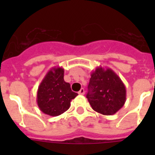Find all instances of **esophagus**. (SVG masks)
Listing matches in <instances>:
<instances>
[{
  "mask_svg": "<svg viewBox=\"0 0 155 155\" xmlns=\"http://www.w3.org/2000/svg\"><path fill=\"white\" fill-rule=\"evenodd\" d=\"M78 93H79L80 95H84V93H85L84 89V88H81V89L79 91V92H78Z\"/></svg>",
  "mask_w": 155,
  "mask_h": 155,
  "instance_id": "1",
  "label": "esophagus"
}]
</instances>
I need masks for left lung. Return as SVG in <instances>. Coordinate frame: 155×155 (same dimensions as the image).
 <instances>
[{"label": "left lung", "instance_id": "1", "mask_svg": "<svg viewBox=\"0 0 155 155\" xmlns=\"http://www.w3.org/2000/svg\"><path fill=\"white\" fill-rule=\"evenodd\" d=\"M87 101L93 110L103 115H113L126 101V89L120 78L110 68L98 67L91 74Z\"/></svg>", "mask_w": 155, "mask_h": 155}]
</instances>
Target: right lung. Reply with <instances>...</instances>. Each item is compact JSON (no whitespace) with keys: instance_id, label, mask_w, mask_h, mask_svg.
I'll return each mask as SVG.
<instances>
[{"instance_id":"add662e5","label":"right lung","mask_w":155,"mask_h":155,"mask_svg":"<svg viewBox=\"0 0 155 155\" xmlns=\"http://www.w3.org/2000/svg\"><path fill=\"white\" fill-rule=\"evenodd\" d=\"M63 76V68H52L38 86V106L45 114L52 117L60 115L70 108L71 100L78 95L71 91L70 84L64 81Z\"/></svg>"}]
</instances>
